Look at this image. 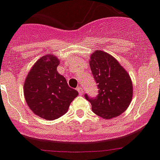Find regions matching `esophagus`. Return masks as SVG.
<instances>
[{
	"mask_svg": "<svg viewBox=\"0 0 160 160\" xmlns=\"http://www.w3.org/2000/svg\"><path fill=\"white\" fill-rule=\"evenodd\" d=\"M77 90L78 91V92H79V94H80V95H83V88H82L81 87H78L77 88Z\"/></svg>",
	"mask_w": 160,
	"mask_h": 160,
	"instance_id": "34e87169",
	"label": "esophagus"
}]
</instances>
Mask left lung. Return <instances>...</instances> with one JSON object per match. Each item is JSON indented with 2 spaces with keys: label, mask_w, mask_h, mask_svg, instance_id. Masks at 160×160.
Returning a JSON list of instances; mask_svg holds the SVG:
<instances>
[{
  "label": "left lung",
  "mask_w": 160,
  "mask_h": 160,
  "mask_svg": "<svg viewBox=\"0 0 160 160\" xmlns=\"http://www.w3.org/2000/svg\"><path fill=\"white\" fill-rule=\"evenodd\" d=\"M90 67L98 87V95L84 97L92 111L104 119L118 117L128 108L132 97V84L125 68L106 52L96 50L90 58Z\"/></svg>",
  "instance_id": "obj_1"
}]
</instances>
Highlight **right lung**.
<instances>
[{"mask_svg": "<svg viewBox=\"0 0 160 160\" xmlns=\"http://www.w3.org/2000/svg\"><path fill=\"white\" fill-rule=\"evenodd\" d=\"M60 61L53 55L38 59L28 74L24 83L25 99L34 114L46 120L65 114L78 92L68 85L57 67Z\"/></svg>", "mask_w": 160, "mask_h": 160, "instance_id": "obj_1", "label": "right lung"}]
</instances>
